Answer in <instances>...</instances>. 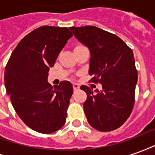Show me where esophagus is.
<instances>
[{
    "label": "esophagus",
    "instance_id": "1",
    "mask_svg": "<svg viewBox=\"0 0 155 155\" xmlns=\"http://www.w3.org/2000/svg\"><path fill=\"white\" fill-rule=\"evenodd\" d=\"M73 88H74V90H79L80 89V85L78 84H76V83H74V84H73Z\"/></svg>",
    "mask_w": 155,
    "mask_h": 155
}]
</instances>
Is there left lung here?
Listing matches in <instances>:
<instances>
[{
    "mask_svg": "<svg viewBox=\"0 0 155 155\" xmlns=\"http://www.w3.org/2000/svg\"><path fill=\"white\" fill-rule=\"evenodd\" d=\"M70 30L91 51V81L102 84L101 91H94L81 86L87 94L83 105L88 122L99 131L116 130L130 117L134 104L138 74L133 51L117 35L95 26Z\"/></svg>",
    "mask_w": 155,
    "mask_h": 155,
    "instance_id": "8db88e82",
    "label": "left lung"
}]
</instances>
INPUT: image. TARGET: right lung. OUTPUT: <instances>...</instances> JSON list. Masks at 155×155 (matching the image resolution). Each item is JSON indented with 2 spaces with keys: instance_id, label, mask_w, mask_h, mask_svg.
Instances as JSON below:
<instances>
[{
  "instance_id": "obj_1",
  "label": "right lung",
  "mask_w": 155,
  "mask_h": 155,
  "mask_svg": "<svg viewBox=\"0 0 155 155\" xmlns=\"http://www.w3.org/2000/svg\"><path fill=\"white\" fill-rule=\"evenodd\" d=\"M71 37L66 27L41 26L19 42L5 66V86L12 105L22 121L39 133H53L66 120L72 84L64 81L53 87L47 78Z\"/></svg>"
}]
</instances>
